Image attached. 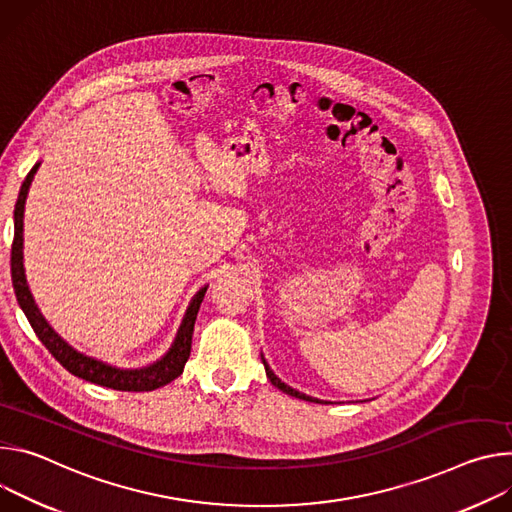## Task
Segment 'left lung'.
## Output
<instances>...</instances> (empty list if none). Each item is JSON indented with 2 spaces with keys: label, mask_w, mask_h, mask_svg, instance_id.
Instances as JSON below:
<instances>
[{
  "label": "left lung",
  "mask_w": 512,
  "mask_h": 512,
  "mask_svg": "<svg viewBox=\"0 0 512 512\" xmlns=\"http://www.w3.org/2000/svg\"><path fill=\"white\" fill-rule=\"evenodd\" d=\"M262 356V354H260ZM262 364H264V370H266V376H268V380L278 388V390H282V392H287L289 396H295V399H301V401H309V403H321V405H327V401H321V399H315V396H309V394H305V392H299V390H295L293 386H289V384H285L282 382L274 372H272V368L268 366V362L264 360V356H262Z\"/></svg>",
  "instance_id": "8db88e82"
}]
</instances>
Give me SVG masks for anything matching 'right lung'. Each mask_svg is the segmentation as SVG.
I'll return each instance as SVG.
<instances>
[{
	"label": "right lung",
	"instance_id": "obj_1",
	"mask_svg": "<svg viewBox=\"0 0 512 512\" xmlns=\"http://www.w3.org/2000/svg\"><path fill=\"white\" fill-rule=\"evenodd\" d=\"M40 162H36L32 166V170L28 173V177L24 179L20 193H18V201H16V209H14V244H12V285H14V293L18 299L20 309L24 311V315L28 317L34 333L38 335L40 342L46 346V350L63 364V368H67L71 374L89 380L93 384L105 386V388H113V390H128V392H146V390H154L160 388L168 382H173L177 376L183 374V368L189 360L191 354V339H193V327H195V319L201 307V301L207 293V287H201L195 297L191 299L185 317L179 325V331L175 335V342L170 344L168 352L158 358L156 362L148 364V366H140V368H120L107 364L103 360H97L93 356H87L79 350H75L67 339H63L59 333L52 329V325L46 321V317L40 313L30 287L26 280V270H24V205H26V197L32 185V179L36 175Z\"/></svg>",
	"mask_w": 512,
	"mask_h": 512
}]
</instances>
